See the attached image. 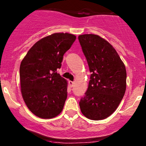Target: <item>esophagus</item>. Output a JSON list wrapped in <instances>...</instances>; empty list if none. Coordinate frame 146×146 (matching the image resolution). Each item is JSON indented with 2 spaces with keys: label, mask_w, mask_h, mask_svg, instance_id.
I'll return each mask as SVG.
<instances>
[{
  "label": "esophagus",
  "mask_w": 146,
  "mask_h": 146,
  "mask_svg": "<svg viewBox=\"0 0 146 146\" xmlns=\"http://www.w3.org/2000/svg\"><path fill=\"white\" fill-rule=\"evenodd\" d=\"M68 84H69V86H71V87H73V86H74V82H72V81H69L68 82Z\"/></svg>",
  "instance_id": "esophagus-1"
}]
</instances>
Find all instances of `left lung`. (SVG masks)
<instances>
[{
    "mask_svg": "<svg viewBox=\"0 0 146 146\" xmlns=\"http://www.w3.org/2000/svg\"><path fill=\"white\" fill-rule=\"evenodd\" d=\"M78 39L92 73L80 110L89 119H104L115 111L125 94V64L115 48L98 35H80Z\"/></svg>",
    "mask_w": 146,
    "mask_h": 146,
    "instance_id": "left-lung-1",
    "label": "left lung"
}]
</instances>
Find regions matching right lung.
I'll list each match as a JSON object with an SVG mask.
<instances>
[{
    "label": "right lung",
    "mask_w": 146,
    "mask_h": 146,
    "mask_svg": "<svg viewBox=\"0 0 146 146\" xmlns=\"http://www.w3.org/2000/svg\"><path fill=\"white\" fill-rule=\"evenodd\" d=\"M75 39L71 33H53L35 43L22 60V96L30 111L40 118H53L63 110L68 83L57 69Z\"/></svg>",
    "instance_id": "add662e5"
}]
</instances>
